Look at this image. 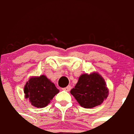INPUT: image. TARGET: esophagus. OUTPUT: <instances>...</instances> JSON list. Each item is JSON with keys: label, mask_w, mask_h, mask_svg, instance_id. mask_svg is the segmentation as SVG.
Returning a JSON list of instances; mask_svg holds the SVG:
<instances>
[{"label": "esophagus", "mask_w": 134, "mask_h": 134, "mask_svg": "<svg viewBox=\"0 0 134 134\" xmlns=\"http://www.w3.org/2000/svg\"><path fill=\"white\" fill-rule=\"evenodd\" d=\"M71 86H70V85H69V86H67V87H65V88H63V90H65V91H69V90H71Z\"/></svg>", "instance_id": "1"}]
</instances>
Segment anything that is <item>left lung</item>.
I'll return each mask as SVG.
<instances>
[{"instance_id":"obj_1","label":"left lung","mask_w":134,"mask_h":134,"mask_svg":"<svg viewBox=\"0 0 134 134\" xmlns=\"http://www.w3.org/2000/svg\"><path fill=\"white\" fill-rule=\"evenodd\" d=\"M71 94L81 107L92 108L102 104L108 97V90L103 78L92 73L81 75Z\"/></svg>"}]
</instances>
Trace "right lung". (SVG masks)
I'll use <instances>...</instances> for the list:
<instances>
[{
	"mask_svg": "<svg viewBox=\"0 0 134 134\" xmlns=\"http://www.w3.org/2000/svg\"><path fill=\"white\" fill-rule=\"evenodd\" d=\"M26 98L36 108H44L56 94L59 92L55 84L45 76L32 77L26 82L24 87Z\"/></svg>",
	"mask_w": 134,
	"mask_h": 134,
	"instance_id": "obj_1",
	"label": "right lung"
}]
</instances>
